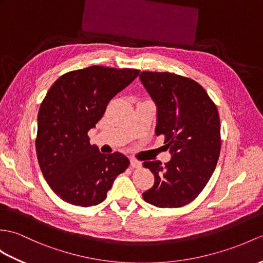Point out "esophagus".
<instances>
[{
  "label": "esophagus",
  "instance_id": "1",
  "mask_svg": "<svg viewBox=\"0 0 263 263\" xmlns=\"http://www.w3.org/2000/svg\"><path fill=\"white\" fill-rule=\"evenodd\" d=\"M130 167L132 169H138V168L141 167V162L138 161L137 159H133V158H131V159H130Z\"/></svg>",
  "mask_w": 263,
  "mask_h": 263
}]
</instances>
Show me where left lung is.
Instances as JSON below:
<instances>
[{
  "label": "left lung",
  "instance_id": "obj_1",
  "mask_svg": "<svg viewBox=\"0 0 263 263\" xmlns=\"http://www.w3.org/2000/svg\"><path fill=\"white\" fill-rule=\"evenodd\" d=\"M140 79L157 105V136L173 158L144 161L155 185L143 199L161 209H176L196 198L214 173L221 152V124L215 103L194 79L173 72L142 71Z\"/></svg>",
  "mask_w": 263,
  "mask_h": 263
}]
</instances>
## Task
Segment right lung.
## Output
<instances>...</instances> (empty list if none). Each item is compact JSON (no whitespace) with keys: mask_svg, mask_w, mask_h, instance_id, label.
Returning a JSON list of instances; mask_svg holds the SVG:
<instances>
[{"mask_svg":"<svg viewBox=\"0 0 263 263\" xmlns=\"http://www.w3.org/2000/svg\"><path fill=\"white\" fill-rule=\"evenodd\" d=\"M140 70L90 66L60 76L48 90L38 113L35 151L40 169L54 194L76 206H93L106 198L117 176L129 167L120 154H101L89 143L108 102Z\"/></svg>","mask_w":263,"mask_h":263,"instance_id":"add662e5","label":"right lung"}]
</instances>
